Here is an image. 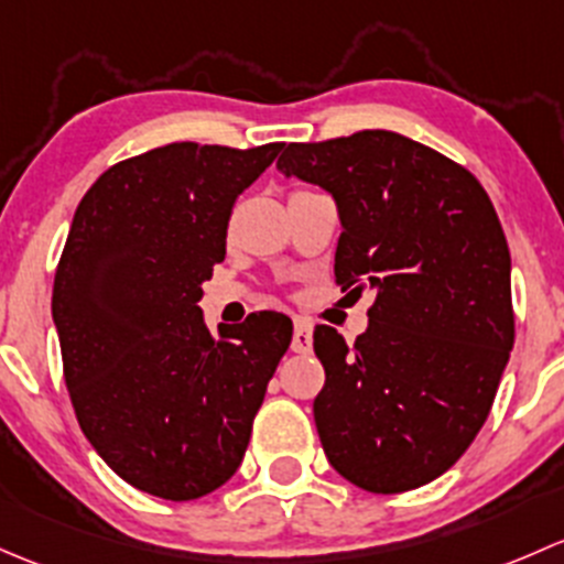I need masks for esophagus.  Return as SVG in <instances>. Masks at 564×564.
<instances>
[{"instance_id":"esophagus-1","label":"esophagus","mask_w":564,"mask_h":564,"mask_svg":"<svg viewBox=\"0 0 564 564\" xmlns=\"http://www.w3.org/2000/svg\"><path fill=\"white\" fill-rule=\"evenodd\" d=\"M293 352H310L312 350V325L306 321H295L293 325V341H290Z\"/></svg>"}]
</instances>
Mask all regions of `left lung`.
Instances as JSON below:
<instances>
[{
	"label": "left lung",
	"instance_id": "obj_1",
	"mask_svg": "<svg viewBox=\"0 0 564 564\" xmlns=\"http://www.w3.org/2000/svg\"><path fill=\"white\" fill-rule=\"evenodd\" d=\"M276 167L334 197L336 282L375 293L356 345L315 328L325 456L358 489H417L469 448L513 350L495 206L467 167L388 130L290 143Z\"/></svg>",
	"mask_w": 564,
	"mask_h": 564
}]
</instances>
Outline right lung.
<instances>
[{
    "label": "right lung",
    "mask_w": 564,
    "mask_h": 564,
    "mask_svg": "<svg viewBox=\"0 0 564 564\" xmlns=\"http://www.w3.org/2000/svg\"><path fill=\"white\" fill-rule=\"evenodd\" d=\"M280 152L167 143L75 208L51 301L65 382L91 448L147 495L187 502L234 478L293 339L280 312L212 336L197 306L236 197Z\"/></svg>",
    "instance_id": "right-lung-1"
}]
</instances>
